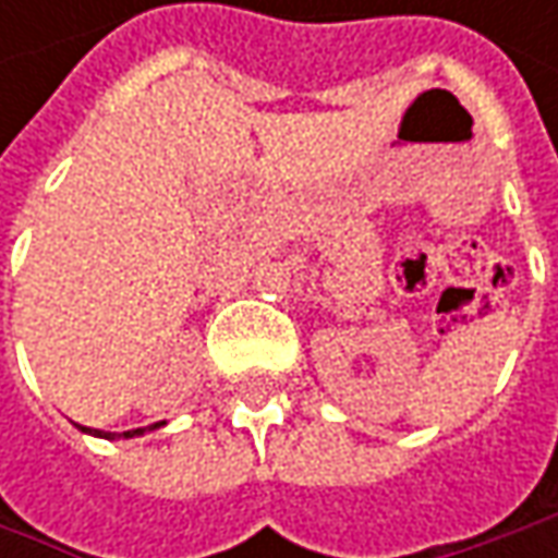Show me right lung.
Instances as JSON below:
<instances>
[{
    "label": "right lung",
    "instance_id": "1",
    "mask_svg": "<svg viewBox=\"0 0 558 558\" xmlns=\"http://www.w3.org/2000/svg\"><path fill=\"white\" fill-rule=\"evenodd\" d=\"M161 425H167V422H155V425H148V428H133V432H120V435H114V432H98V428H86V425H76V428H80V432H86V435H96V438L118 440V438H140V435H145V432H155V428H161Z\"/></svg>",
    "mask_w": 558,
    "mask_h": 558
}]
</instances>
